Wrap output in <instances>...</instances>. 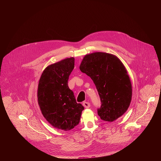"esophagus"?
<instances>
[{"label":"esophagus","mask_w":161,"mask_h":161,"mask_svg":"<svg viewBox=\"0 0 161 161\" xmlns=\"http://www.w3.org/2000/svg\"><path fill=\"white\" fill-rule=\"evenodd\" d=\"M83 106H84L85 108H89L90 106V103H88V102H84V103H83Z\"/></svg>","instance_id":"esophagus-1"}]
</instances>
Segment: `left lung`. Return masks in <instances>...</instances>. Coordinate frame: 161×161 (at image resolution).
I'll return each instance as SVG.
<instances>
[{
    "label": "left lung",
    "instance_id": "left-lung-1",
    "mask_svg": "<svg viewBox=\"0 0 161 161\" xmlns=\"http://www.w3.org/2000/svg\"><path fill=\"white\" fill-rule=\"evenodd\" d=\"M80 71L93 80L101 101V119L113 122L126 112L132 99V85L126 69L115 55L104 52L86 55Z\"/></svg>",
    "mask_w": 161,
    "mask_h": 161
}]
</instances>
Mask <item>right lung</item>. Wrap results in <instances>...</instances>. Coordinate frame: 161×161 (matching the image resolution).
Masks as SVG:
<instances>
[{"instance_id":"add662e5","label":"right lung","mask_w":161,"mask_h":161,"mask_svg":"<svg viewBox=\"0 0 161 161\" xmlns=\"http://www.w3.org/2000/svg\"><path fill=\"white\" fill-rule=\"evenodd\" d=\"M75 58H67L45 68L38 83L37 101L44 117L53 127L69 130L77 125L84 107L77 103L68 80Z\"/></svg>"}]
</instances>
